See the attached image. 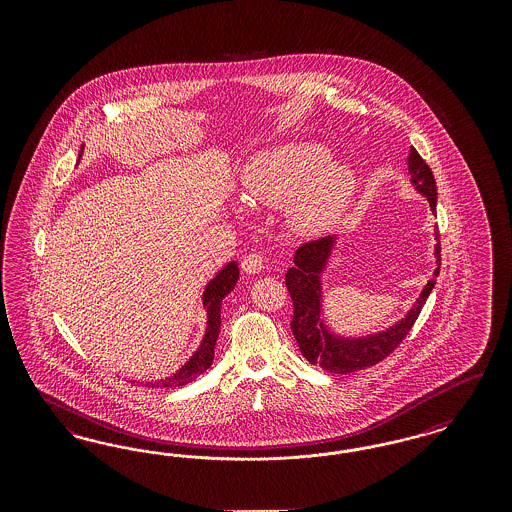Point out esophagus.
Wrapping results in <instances>:
<instances>
[{
    "instance_id": "34e87169",
    "label": "esophagus",
    "mask_w": 512,
    "mask_h": 512,
    "mask_svg": "<svg viewBox=\"0 0 512 512\" xmlns=\"http://www.w3.org/2000/svg\"><path fill=\"white\" fill-rule=\"evenodd\" d=\"M263 263L265 259L261 253H249L242 261V270L245 274H259L263 270Z\"/></svg>"
}]
</instances>
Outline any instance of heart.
<instances>
[{"label": "heart", "instance_id": "1", "mask_svg": "<svg viewBox=\"0 0 512 512\" xmlns=\"http://www.w3.org/2000/svg\"><path fill=\"white\" fill-rule=\"evenodd\" d=\"M247 203L280 207L293 234L317 238L328 232L347 211L355 188V171L330 161L328 147L295 142L253 155L242 171Z\"/></svg>", "mask_w": 512, "mask_h": 512}]
</instances>
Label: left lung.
<instances>
[{
  "mask_svg": "<svg viewBox=\"0 0 512 512\" xmlns=\"http://www.w3.org/2000/svg\"><path fill=\"white\" fill-rule=\"evenodd\" d=\"M409 178L413 184L414 192L428 199L432 213H436L438 205V188L434 174L418 151L411 147L407 157ZM434 238L438 244L434 245V259L436 268L428 284L422 288L416 297L413 307L407 315L393 322L388 328L380 332H372L366 336H343L336 332L324 317V272L330 265V259L338 247L340 236H328L318 242L301 245L295 251L292 268L286 272V286L292 295L293 318L292 332L295 341L303 353V357L311 365H320L328 372L336 374H349L357 372L368 366L380 363L386 359L391 351L405 340L409 330L413 328L414 320L420 315L428 295L436 286V278L441 265V247H439L438 226L434 228Z\"/></svg>",
  "mask_w": 512,
  "mask_h": 512,
  "instance_id": "obj_1",
  "label": "left lung"
}]
</instances>
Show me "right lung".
Returning a JSON list of instances; mask_svg holds the SVG:
<instances>
[{
    "mask_svg": "<svg viewBox=\"0 0 512 512\" xmlns=\"http://www.w3.org/2000/svg\"><path fill=\"white\" fill-rule=\"evenodd\" d=\"M84 153V146L80 149L78 155V163L80 157ZM240 278V270L238 263L230 261L228 265L220 268L219 272L207 282L203 295H201V305L205 309L207 322H205V334L199 341V347L195 349L194 355L180 366L176 372H172L171 376H165L161 380H151L146 382V386H157V388H180L190 384L199 374H203L209 366L213 365L215 359V345L219 340L220 332V307H222V299L228 293L234 290L236 282Z\"/></svg>",
    "mask_w": 512,
    "mask_h": 512,
    "instance_id": "right-lung-1",
    "label": "right lung"
}]
</instances>
